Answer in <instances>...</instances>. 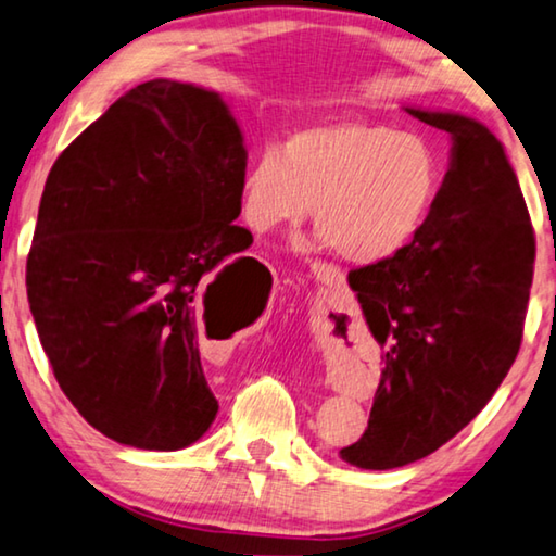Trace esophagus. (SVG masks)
Here are the masks:
<instances>
[{
	"instance_id": "1",
	"label": "esophagus",
	"mask_w": 556,
	"mask_h": 556,
	"mask_svg": "<svg viewBox=\"0 0 556 556\" xmlns=\"http://www.w3.org/2000/svg\"><path fill=\"white\" fill-rule=\"evenodd\" d=\"M314 275H321V269H316V267H314Z\"/></svg>"
}]
</instances>
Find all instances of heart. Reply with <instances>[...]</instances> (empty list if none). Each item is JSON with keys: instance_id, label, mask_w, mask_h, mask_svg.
<instances>
[{"instance_id": "heart-1", "label": "heart", "mask_w": 556, "mask_h": 556, "mask_svg": "<svg viewBox=\"0 0 556 556\" xmlns=\"http://www.w3.org/2000/svg\"><path fill=\"white\" fill-rule=\"evenodd\" d=\"M440 192L433 146L381 121L343 118L267 143L240 178V215L254 232L314 230L343 262L391 260L420 232Z\"/></svg>"}]
</instances>
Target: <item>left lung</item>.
Returning <instances> with one entry per match:
<instances>
[{"instance_id": "1", "label": "left lung", "mask_w": 556, "mask_h": 556, "mask_svg": "<svg viewBox=\"0 0 556 556\" xmlns=\"http://www.w3.org/2000/svg\"><path fill=\"white\" fill-rule=\"evenodd\" d=\"M405 111L451 136V167L413 242L349 271L383 349L366 433L339 453L364 470L435 453L488 405L522 343L534 271L530 213L500 140L460 113Z\"/></svg>"}]
</instances>
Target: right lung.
<instances>
[{"instance_id": "1", "label": "right lung", "mask_w": 556, "mask_h": 556, "mask_svg": "<svg viewBox=\"0 0 556 556\" xmlns=\"http://www.w3.org/2000/svg\"><path fill=\"white\" fill-rule=\"evenodd\" d=\"M244 136L223 96L153 78L51 167L26 260L39 341L74 408L116 443L180 451L217 416L200 309L227 296L252 235Z\"/></svg>"}]
</instances>
